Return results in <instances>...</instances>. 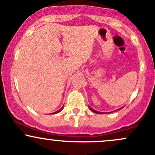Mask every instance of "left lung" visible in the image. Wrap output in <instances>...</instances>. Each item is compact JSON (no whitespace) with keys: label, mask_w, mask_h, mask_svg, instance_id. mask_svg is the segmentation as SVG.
<instances>
[{"label":"left lung","mask_w":155,"mask_h":155,"mask_svg":"<svg viewBox=\"0 0 155 155\" xmlns=\"http://www.w3.org/2000/svg\"><path fill=\"white\" fill-rule=\"evenodd\" d=\"M88 107H89L90 110H91V111H93V113H97V114H104V113H101V112H98V111H97V110H93V109L92 108V107H90V106H88ZM122 108H124V107H123L120 108V109H122Z\"/></svg>","instance_id":"1"}]
</instances>
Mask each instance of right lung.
I'll return each instance as SVG.
<instances>
[{
    "label": "right lung",
    "instance_id": "1",
    "mask_svg": "<svg viewBox=\"0 0 155 155\" xmlns=\"http://www.w3.org/2000/svg\"><path fill=\"white\" fill-rule=\"evenodd\" d=\"M62 109H63V107H62V108H61V109H60V110H57V111H56V112H55V113H54V114H56V113H59V112H61V111H62Z\"/></svg>",
    "mask_w": 155,
    "mask_h": 155
}]
</instances>
